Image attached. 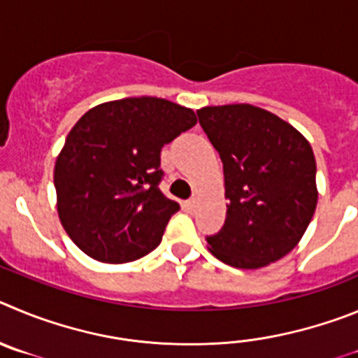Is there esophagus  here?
I'll return each instance as SVG.
<instances>
[{
	"mask_svg": "<svg viewBox=\"0 0 358 358\" xmlns=\"http://www.w3.org/2000/svg\"><path fill=\"white\" fill-rule=\"evenodd\" d=\"M185 207L189 208V210H196V207H198V199L191 198V199H189V201L185 203Z\"/></svg>",
	"mask_w": 358,
	"mask_h": 358,
	"instance_id": "34e87169",
	"label": "esophagus"
}]
</instances>
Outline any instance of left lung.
<instances>
[{
    "label": "left lung",
    "mask_w": 358,
    "mask_h": 358,
    "mask_svg": "<svg viewBox=\"0 0 358 358\" xmlns=\"http://www.w3.org/2000/svg\"><path fill=\"white\" fill-rule=\"evenodd\" d=\"M199 124L221 157L227 219L207 237L215 259L259 269L303 237L315 205V159L292 124L248 103L203 107Z\"/></svg>",
    "instance_id": "1"
}]
</instances>
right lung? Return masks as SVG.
<instances>
[{
    "instance_id": "1",
    "label": "right lung",
    "mask_w": 358,
    "mask_h": 358,
    "mask_svg": "<svg viewBox=\"0 0 358 358\" xmlns=\"http://www.w3.org/2000/svg\"><path fill=\"white\" fill-rule=\"evenodd\" d=\"M198 123L162 98L101 103L78 119L55 162L57 210L94 260L124 264L155 250L180 205L160 192V151Z\"/></svg>"
}]
</instances>
